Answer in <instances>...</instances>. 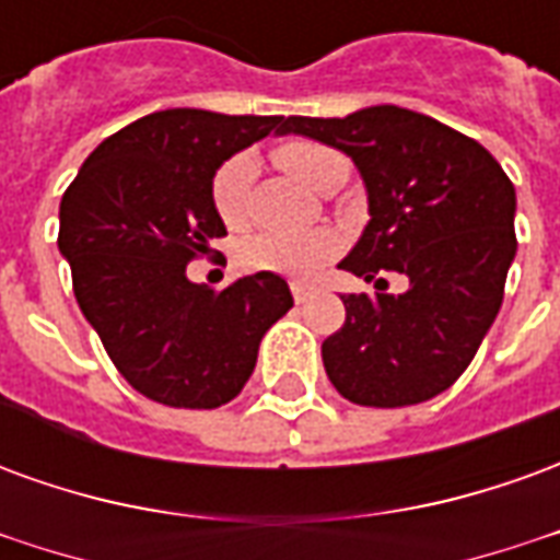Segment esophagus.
Returning <instances> with one entry per match:
<instances>
[{
    "label": "esophagus",
    "instance_id": "34e87169",
    "mask_svg": "<svg viewBox=\"0 0 560 560\" xmlns=\"http://www.w3.org/2000/svg\"><path fill=\"white\" fill-rule=\"evenodd\" d=\"M291 293L296 303H305V300L312 296V288H308V284H303V281H291Z\"/></svg>",
    "mask_w": 560,
    "mask_h": 560
}]
</instances>
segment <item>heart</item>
<instances>
[{
    "label": "heart",
    "mask_w": 560,
    "mask_h": 560,
    "mask_svg": "<svg viewBox=\"0 0 560 560\" xmlns=\"http://www.w3.org/2000/svg\"><path fill=\"white\" fill-rule=\"evenodd\" d=\"M276 159L293 179H300L308 188H324V185L339 171H348V161L336 149L315 143V140H288L276 149ZM255 176V155L252 152H236L221 164L209 197L212 207L219 212V219L228 228H240L245 219V195ZM341 236L329 228L317 231L288 233V231H269L257 233L243 245V264L255 272H279L291 279H312L317 269L327 260L339 255Z\"/></svg>",
    "instance_id": "heart-1"
}]
</instances>
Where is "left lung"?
<instances>
[{
    "mask_svg": "<svg viewBox=\"0 0 560 560\" xmlns=\"http://www.w3.org/2000/svg\"><path fill=\"white\" fill-rule=\"evenodd\" d=\"M279 135L341 149L369 195V224L339 267L401 293H348L324 369L353 405L405 408L456 384L492 327L516 257V188L477 140L396 104L345 119L288 116Z\"/></svg>",
    "mask_w": 560,
    "mask_h": 560,
    "instance_id": "left-lung-1",
    "label": "left lung"
}]
</instances>
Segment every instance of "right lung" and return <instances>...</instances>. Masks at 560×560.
Returning <instances> with one entry per match:
<instances>
[{
    "label": "right lung",
    "mask_w": 560,
    "mask_h": 560,
    "mask_svg": "<svg viewBox=\"0 0 560 560\" xmlns=\"http://www.w3.org/2000/svg\"><path fill=\"white\" fill-rule=\"evenodd\" d=\"M284 116L195 107L149 114L102 140L59 203V252L80 312L140 396L209 411L240 396L267 329L293 305L288 281L255 272L212 291L185 267L224 236L212 176Z\"/></svg>",
    "instance_id": "obj_1"
}]
</instances>
